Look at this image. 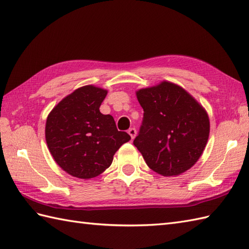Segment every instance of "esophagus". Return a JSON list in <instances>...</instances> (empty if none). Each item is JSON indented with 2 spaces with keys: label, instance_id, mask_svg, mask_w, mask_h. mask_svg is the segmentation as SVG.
Returning a JSON list of instances; mask_svg holds the SVG:
<instances>
[{
  "label": "esophagus",
  "instance_id": "obj_1",
  "mask_svg": "<svg viewBox=\"0 0 249 249\" xmlns=\"http://www.w3.org/2000/svg\"><path fill=\"white\" fill-rule=\"evenodd\" d=\"M128 134H129V136L131 137V139H134L135 137H136V135H137V130H136V128H129L128 129Z\"/></svg>",
  "mask_w": 249,
  "mask_h": 249
}]
</instances>
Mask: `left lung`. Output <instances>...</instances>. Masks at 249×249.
I'll return each instance as SVG.
<instances>
[{"label": "left lung", "instance_id": "left-lung-1", "mask_svg": "<svg viewBox=\"0 0 249 249\" xmlns=\"http://www.w3.org/2000/svg\"><path fill=\"white\" fill-rule=\"evenodd\" d=\"M137 98L143 108V119L134 145L146 165L163 177L188 170L209 139L205 110L184 89L167 81L139 89Z\"/></svg>", "mask_w": 249, "mask_h": 249}]
</instances>
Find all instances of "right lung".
<instances>
[{
	"label": "right lung",
	"mask_w": 249,
	"mask_h": 249,
	"mask_svg": "<svg viewBox=\"0 0 249 249\" xmlns=\"http://www.w3.org/2000/svg\"><path fill=\"white\" fill-rule=\"evenodd\" d=\"M106 96L107 91L100 88H79L47 118V145L57 165L72 177L99 176L112 163L120 146L130 140L127 133L116 128L112 115L100 113Z\"/></svg>",
	"instance_id": "right-lung-1"
}]
</instances>
